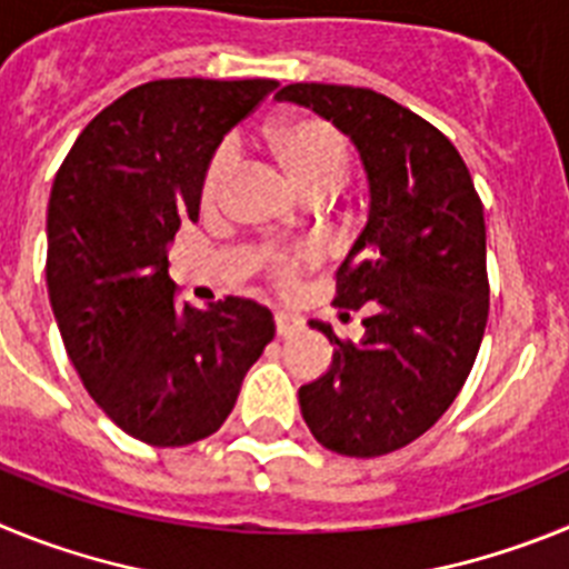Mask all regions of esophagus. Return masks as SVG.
<instances>
[{"label":"esophagus","instance_id":"34e87169","mask_svg":"<svg viewBox=\"0 0 569 569\" xmlns=\"http://www.w3.org/2000/svg\"><path fill=\"white\" fill-rule=\"evenodd\" d=\"M301 330V319L296 313H288V310H276V333L281 339H290Z\"/></svg>","mask_w":569,"mask_h":569}]
</instances>
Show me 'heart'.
<instances>
[{
	"mask_svg": "<svg viewBox=\"0 0 569 569\" xmlns=\"http://www.w3.org/2000/svg\"><path fill=\"white\" fill-rule=\"evenodd\" d=\"M268 150L273 162L284 173L290 184L301 196L325 193L328 196L336 184L345 179L347 170V142L333 124L321 119H293L279 122L268 130ZM233 148L222 144L210 156L208 170L202 179V202L213 208L222 199L224 188L233 173ZM313 261V250H264L261 264L268 268L281 284H293L299 270Z\"/></svg>",
	"mask_w": 569,
	"mask_h": 569,
	"instance_id": "obj_1",
	"label": "heart"
}]
</instances>
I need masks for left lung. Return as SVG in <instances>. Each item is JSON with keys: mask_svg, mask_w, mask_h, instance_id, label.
<instances>
[{"mask_svg": "<svg viewBox=\"0 0 569 569\" xmlns=\"http://www.w3.org/2000/svg\"><path fill=\"white\" fill-rule=\"evenodd\" d=\"M276 99L310 108L359 150L367 222L336 273V305L365 336L333 347L328 373L299 387L321 447L350 459L393 453L453 405L490 310L485 208L453 142L376 90L296 82Z\"/></svg>", "mask_w": 569, "mask_h": 569, "instance_id": "left-lung-1", "label": "left lung"}]
</instances>
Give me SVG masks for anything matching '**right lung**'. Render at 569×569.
Segmentation results:
<instances>
[{"label":"right lung","instance_id":"right-lung-1","mask_svg":"<svg viewBox=\"0 0 569 569\" xmlns=\"http://www.w3.org/2000/svg\"><path fill=\"white\" fill-rule=\"evenodd\" d=\"M279 82L159 79L79 133L48 204V296L64 350L104 413L153 447L213 436L276 336L268 308L173 301L168 250L199 219L224 133Z\"/></svg>","mask_w":569,"mask_h":569}]
</instances>
